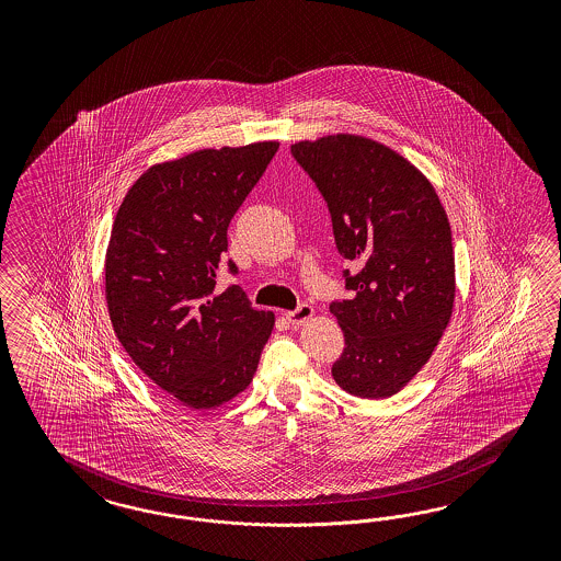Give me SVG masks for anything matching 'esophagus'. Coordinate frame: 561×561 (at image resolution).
I'll return each mask as SVG.
<instances>
[{
  "instance_id": "1",
  "label": "esophagus",
  "mask_w": 561,
  "mask_h": 561,
  "mask_svg": "<svg viewBox=\"0 0 561 561\" xmlns=\"http://www.w3.org/2000/svg\"><path fill=\"white\" fill-rule=\"evenodd\" d=\"M312 314H314V308L310 305H300L296 310H289L286 312V319H288L291 324H302L308 321V319H312Z\"/></svg>"
}]
</instances>
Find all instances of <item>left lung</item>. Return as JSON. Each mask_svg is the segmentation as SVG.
I'll use <instances>...</instances> for the list:
<instances>
[{"mask_svg":"<svg viewBox=\"0 0 561 561\" xmlns=\"http://www.w3.org/2000/svg\"><path fill=\"white\" fill-rule=\"evenodd\" d=\"M291 156L327 202L350 300L331 302L345 347L343 391L387 399L424 368L455 305V253L432 183L401 153L350 134L298 141Z\"/></svg>","mask_w":561,"mask_h":561,"instance_id":"left-lung-1","label":"left lung"}]
</instances>
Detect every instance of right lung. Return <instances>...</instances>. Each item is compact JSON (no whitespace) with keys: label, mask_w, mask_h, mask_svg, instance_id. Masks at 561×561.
Listing matches in <instances>:
<instances>
[{"label":"right lung","mask_w":561,"mask_h":561,"mask_svg":"<svg viewBox=\"0 0 561 561\" xmlns=\"http://www.w3.org/2000/svg\"><path fill=\"white\" fill-rule=\"evenodd\" d=\"M277 148L256 141L153 164L113 221L111 323L139 370L187 408H218L244 391L272 335L273 312L255 310L240 286L218 294L216 273L230 220Z\"/></svg>","instance_id":"right-lung-1"}]
</instances>
